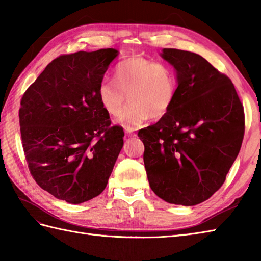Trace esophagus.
Segmentation results:
<instances>
[{
	"label": "esophagus",
	"mask_w": 261,
	"mask_h": 261,
	"mask_svg": "<svg viewBox=\"0 0 261 261\" xmlns=\"http://www.w3.org/2000/svg\"><path fill=\"white\" fill-rule=\"evenodd\" d=\"M135 130L134 129H125V134L127 136H135Z\"/></svg>",
	"instance_id": "esophagus-1"
}]
</instances>
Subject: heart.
<instances>
[{
    "mask_svg": "<svg viewBox=\"0 0 261 261\" xmlns=\"http://www.w3.org/2000/svg\"><path fill=\"white\" fill-rule=\"evenodd\" d=\"M177 93V79L168 65L142 56L121 60L113 71V81H103L98 97L107 113L116 116L125 103L129 105L119 118L126 127L139 126L149 119H160L173 107Z\"/></svg>",
    "mask_w": 261,
    "mask_h": 261,
    "instance_id": "b5f03b06",
    "label": "heart"
}]
</instances>
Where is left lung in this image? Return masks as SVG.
I'll return each mask as SVG.
<instances>
[{"instance_id":"obj_1","label":"left lung","mask_w":261,"mask_h":261,"mask_svg":"<svg viewBox=\"0 0 261 261\" xmlns=\"http://www.w3.org/2000/svg\"><path fill=\"white\" fill-rule=\"evenodd\" d=\"M174 66L173 107L156 124L140 130L149 185L170 204L193 206L223 185L240 151L245 112L234 85L197 54L165 48Z\"/></svg>"}]
</instances>
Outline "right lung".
Instances as JSON below:
<instances>
[{
  "label": "right lung",
  "mask_w": 261,
  "mask_h": 261,
  "mask_svg": "<svg viewBox=\"0 0 261 261\" xmlns=\"http://www.w3.org/2000/svg\"><path fill=\"white\" fill-rule=\"evenodd\" d=\"M113 48L62 55L47 65L21 99L20 131L33 179L71 204L99 195L123 147L111 126L98 86L118 56Z\"/></svg>",
  "instance_id": "1"
}]
</instances>
